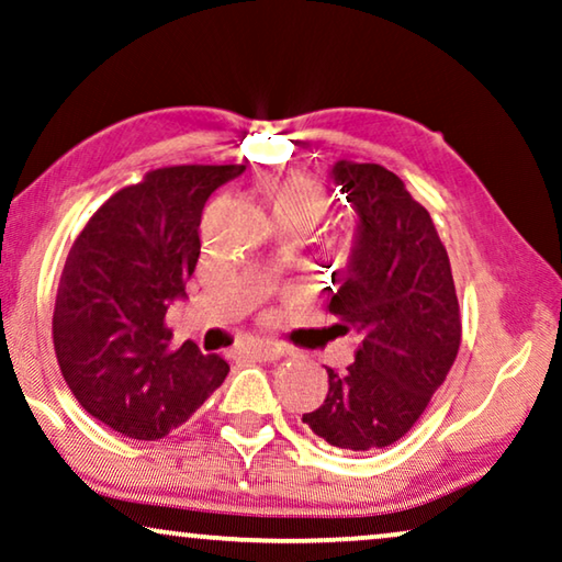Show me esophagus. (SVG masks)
I'll return each instance as SVG.
<instances>
[{"label":"esophagus","mask_w":562,"mask_h":562,"mask_svg":"<svg viewBox=\"0 0 562 562\" xmlns=\"http://www.w3.org/2000/svg\"><path fill=\"white\" fill-rule=\"evenodd\" d=\"M235 352L256 357V360H276V357H281V347L273 345V341H248V345H240Z\"/></svg>","instance_id":"1"}]
</instances>
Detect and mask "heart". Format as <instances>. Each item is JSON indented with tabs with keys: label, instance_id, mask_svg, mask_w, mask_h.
I'll return each mask as SVG.
<instances>
[{
	"label": "heart",
	"instance_id": "heart-1",
	"mask_svg": "<svg viewBox=\"0 0 562 562\" xmlns=\"http://www.w3.org/2000/svg\"><path fill=\"white\" fill-rule=\"evenodd\" d=\"M263 198L271 207V215L279 227H299L308 231L319 223L329 207V192L314 177L289 175L268 182ZM339 246H349V235H341Z\"/></svg>",
	"mask_w": 562,
	"mask_h": 562
}]
</instances>
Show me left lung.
Wrapping results in <instances>:
<instances>
[{
  "instance_id": "1",
  "label": "left lung",
  "mask_w": 562,
  "mask_h": 562,
  "mask_svg": "<svg viewBox=\"0 0 562 562\" xmlns=\"http://www.w3.org/2000/svg\"><path fill=\"white\" fill-rule=\"evenodd\" d=\"M331 177L360 215L357 246L327 312L360 345L345 372L301 420L341 451L395 443L428 408L461 345V312L434 217L401 177L341 159ZM335 283V281H331Z\"/></svg>"
}]
</instances>
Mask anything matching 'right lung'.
<instances>
[{
  "mask_svg": "<svg viewBox=\"0 0 562 562\" xmlns=\"http://www.w3.org/2000/svg\"><path fill=\"white\" fill-rule=\"evenodd\" d=\"M246 165H175L113 192L65 258L53 345L76 401L136 441H157L227 378L194 341L172 347L165 316L200 258L202 207Z\"/></svg>",
  "mask_w": 562,
  "mask_h": 562,
  "instance_id": "obj_1",
  "label": "right lung"
}]
</instances>
